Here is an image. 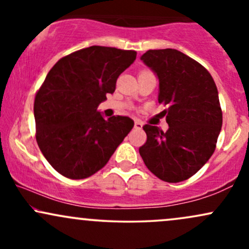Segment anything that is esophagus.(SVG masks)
<instances>
[{
    "label": "esophagus",
    "instance_id": "esophagus-1",
    "mask_svg": "<svg viewBox=\"0 0 249 249\" xmlns=\"http://www.w3.org/2000/svg\"><path fill=\"white\" fill-rule=\"evenodd\" d=\"M134 128H137V130H142V123L139 122V121L134 122Z\"/></svg>",
    "mask_w": 249,
    "mask_h": 249
}]
</instances>
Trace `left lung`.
<instances>
[{
	"mask_svg": "<svg viewBox=\"0 0 249 249\" xmlns=\"http://www.w3.org/2000/svg\"><path fill=\"white\" fill-rule=\"evenodd\" d=\"M159 79L158 102L167 105L166 132L142 126L139 147L148 170L166 182L184 181L211 158L222 126L218 89L200 63L176 49L148 50L141 57Z\"/></svg>",
	"mask_w": 249,
	"mask_h": 249,
	"instance_id": "1",
	"label": "left lung"
}]
</instances>
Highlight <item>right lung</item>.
I'll return each instance as SVG.
<instances>
[{"mask_svg": "<svg viewBox=\"0 0 249 249\" xmlns=\"http://www.w3.org/2000/svg\"><path fill=\"white\" fill-rule=\"evenodd\" d=\"M136 56L134 50L92 45L63 57L48 72L34 103L36 141L62 176L84 179L98 172L132 130L131 118L105 119L97 107Z\"/></svg>", "mask_w": 249, "mask_h": 249, "instance_id": "obj_1", "label": "right lung"}]
</instances>
